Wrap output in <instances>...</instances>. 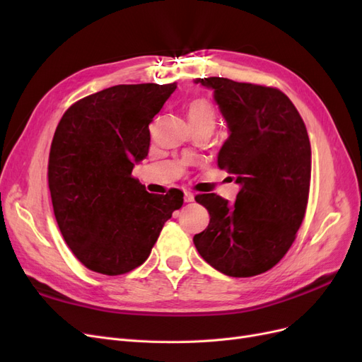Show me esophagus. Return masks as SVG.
<instances>
[{
  "label": "esophagus",
  "mask_w": 362,
  "mask_h": 362,
  "mask_svg": "<svg viewBox=\"0 0 362 362\" xmlns=\"http://www.w3.org/2000/svg\"><path fill=\"white\" fill-rule=\"evenodd\" d=\"M184 201H185V202H193V201H194V196H193V193H190V192H184Z\"/></svg>",
  "instance_id": "1"
}]
</instances>
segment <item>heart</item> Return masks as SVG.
Listing matches in <instances>:
<instances>
[{"instance_id":"1","label":"heart","mask_w":362,"mask_h":362,"mask_svg":"<svg viewBox=\"0 0 362 362\" xmlns=\"http://www.w3.org/2000/svg\"><path fill=\"white\" fill-rule=\"evenodd\" d=\"M187 117L192 125L216 124V110L213 104L205 98H194L187 104Z\"/></svg>"}]
</instances>
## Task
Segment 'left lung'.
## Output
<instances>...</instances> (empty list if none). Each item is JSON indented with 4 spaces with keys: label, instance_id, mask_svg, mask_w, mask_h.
<instances>
[{
    "label": "left lung",
    "instance_id": "8db88e82",
    "mask_svg": "<svg viewBox=\"0 0 362 362\" xmlns=\"http://www.w3.org/2000/svg\"><path fill=\"white\" fill-rule=\"evenodd\" d=\"M194 83L214 90L229 131L217 164L233 175L240 192L234 204L216 193L196 196L210 223L193 243L223 275L255 276L278 264L302 225L311 181L308 133L278 89L221 76Z\"/></svg>",
    "mask_w": 362,
    "mask_h": 362
}]
</instances>
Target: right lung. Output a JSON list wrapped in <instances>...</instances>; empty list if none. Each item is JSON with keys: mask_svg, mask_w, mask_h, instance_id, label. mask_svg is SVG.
<instances>
[{"mask_svg": "<svg viewBox=\"0 0 362 362\" xmlns=\"http://www.w3.org/2000/svg\"><path fill=\"white\" fill-rule=\"evenodd\" d=\"M172 84H119L71 105L57 125L48 185L60 233L96 273L116 276L144 264L182 192L148 193L133 178L149 151V124Z\"/></svg>", "mask_w": 362, "mask_h": 362, "instance_id": "1", "label": "right lung"}]
</instances>
